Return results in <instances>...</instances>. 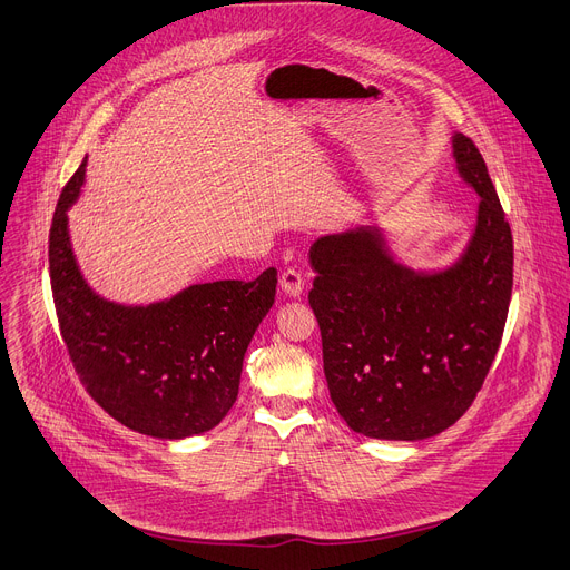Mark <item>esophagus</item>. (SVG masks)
<instances>
[{
  "label": "esophagus",
  "mask_w": 570,
  "mask_h": 570,
  "mask_svg": "<svg viewBox=\"0 0 570 570\" xmlns=\"http://www.w3.org/2000/svg\"><path fill=\"white\" fill-rule=\"evenodd\" d=\"M279 286H282V291H284L286 295H291V297H299V295H302V291H304V277H302L297 271L288 268V271H284V273H282Z\"/></svg>",
  "instance_id": "esophagus-1"
}]
</instances>
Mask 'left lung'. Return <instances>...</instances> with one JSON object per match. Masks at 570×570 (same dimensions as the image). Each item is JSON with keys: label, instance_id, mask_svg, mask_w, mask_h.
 Segmentation results:
<instances>
[{"label": "left lung", "instance_id": "1", "mask_svg": "<svg viewBox=\"0 0 570 570\" xmlns=\"http://www.w3.org/2000/svg\"><path fill=\"white\" fill-rule=\"evenodd\" d=\"M456 175L478 195L475 229L443 268L404 266L375 225L314 240L308 304L332 402L356 434L423 441L454 425L500 347L513 243L480 149L452 134Z\"/></svg>", "mask_w": 570, "mask_h": 570}]
</instances>
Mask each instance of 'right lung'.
Listing matches in <instances>:
<instances>
[{"label": "right lung", "mask_w": 570, "mask_h": 570, "mask_svg": "<svg viewBox=\"0 0 570 570\" xmlns=\"http://www.w3.org/2000/svg\"><path fill=\"white\" fill-rule=\"evenodd\" d=\"M86 159L49 229V277L68 354L86 391L125 428L154 439L214 430L238 395L243 356L271 312L277 271L254 282L193 284L166 299L122 304L99 295L77 264L68 212Z\"/></svg>", "instance_id": "1"}]
</instances>
